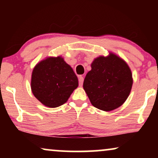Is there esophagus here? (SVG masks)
I'll return each mask as SVG.
<instances>
[{
  "mask_svg": "<svg viewBox=\"0 0 158 158\" xmlns=\"http://www.w3.org/2000/svg\"><path fill=\"white\" fill-rule=\"evenodd\" d=\"M78 81H79V85L80 86H82L83 85V81H84V78L83 76H81V75H80L78 77Z\"/></svg>",
  "mask_w": 158,
  "mask_h": 158,
  "instance_id": "esophagus-1",
  "label": "esophagus"
}]
</instances>
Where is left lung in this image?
Returning a JSON list of instances; mask_svg holds the SVG:
<instances>
[{
  "label": "left lung",
  "instance_id": "obj_1",
  "mask_svg": "<svg viewBox=\"0 0 158 158\" xmlns=\"http://www.w3.org/2000/svg\"><path fill=\"white\" fill-rule=\"evenodd\" d=\"M132 83V74L127 62L110 52L107 57L100 56L93 61L83 88L94 107L110 111L125 102Z\"/></svg>",
  "mask_w": 158,
  "mask_h": 158
}]
</instances>
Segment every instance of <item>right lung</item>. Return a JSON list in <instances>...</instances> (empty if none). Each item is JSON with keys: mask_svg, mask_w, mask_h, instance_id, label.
<instances>
[{"mask_svg": "<svg viewBox=\"0 0 158 158\" xmlns=\"http://www.w3.org/2000/svg\"><path fill=\"white\" fill-rule=\"evenodd\" d=\"M77 86L76 75L60 56L47 57L36 64L32 71L31 91L47 107L64 104Z\"/></svg>", "mask_w": 158, "mask_h": 158, "instance_id": "1", "label": "right lung"}]
</instances>
